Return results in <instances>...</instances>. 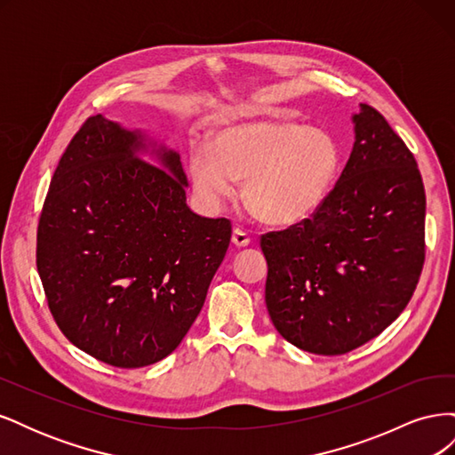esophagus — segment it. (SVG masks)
<instances>
[{"mask_svg":"<svg viewBox=\"0 0 455 455\" xmlns=\"http://www.w3.org/2000/svg\"><path fill=\"white\" fill-rule=\"evenodd\" d=\"M231 243L235 246H249L251 244V235L241 228L233 229V235H231Z\"/></svg>","mask_w":455,"mask_h":455,"instance_id":"34e87169","label":"esophagus"}]
</instances>
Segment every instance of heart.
<instances>
[{"label":"heart","mask_w":455,"mask_h":455,"mask_svg":"<svg viewBox=\"0 0 455 455\" xmlns=\"http://www.w3.org/2000/svg\"><path fill=\"white\" fill-rule=\"evenodd\" d=\"M341 167V149L323 129L298 121H249L216 134L189 156L196 196L220 209L244 182V203L261 222L294 226L321 209Z\"/></svg>","instance_id":"obj_1"}]
</instances>
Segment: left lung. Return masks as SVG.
Instances as JSON below:
<instances>
[{
    "mask_svg": "<svg viewBox=\"0 0 455 455\" xmlns=\"http://www.w3.org/2000/svg\"><path fill=\"white\" fill-rule=\"evenodd\" d=\"M349 161L304 222L261 235L266 306L279 334L315 355H343L404 311L425 261L418 163L376 108L353 116Z\"/></svg>",
    "mask_w": 455,
    "mask_h": 455,
    "instance_id": "obj_1",
    "label": "left lung"
}]
</instances>
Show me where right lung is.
<instances>
[{
    "label": "right lung",
    "instance_id": "obj_1",
    "mask_svg": "<svg viewBox=\"0 0 455 455\" xmlns=\"http://www.w3.org/2000/svg\"><path fill=\"white\" fill-rule=\"evenodd\" d=\"M102 116L68 144L37 226L36 264L62 334L96 361L142 368L197 319L231 239L186 204L180 156Z\"/></svg>",
    "mask_w": 455,
    "mask_h": 455
}]
</instances>
